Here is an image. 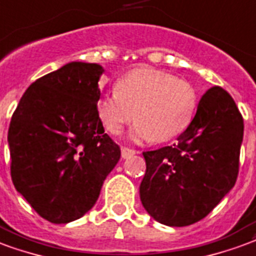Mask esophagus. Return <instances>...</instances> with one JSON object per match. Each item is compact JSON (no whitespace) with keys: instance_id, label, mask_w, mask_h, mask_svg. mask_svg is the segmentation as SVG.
<instances>
[{"instance_id":"obj_1","label":"esophagus","mask_w":256,"mask_h":256,"mask_svg":"<svg viewBox=\"0 0 256 256\" xmlns=\"http://www.w3.org/2000/svg\"><path fill=\"white\" fill-rule=\"evenodd\" d=\"M135 154H138V151H136V150L128 148V147H122V148H121V156L124 158V159L132 156V155H135Z\"/></svg>"}]
</instances>
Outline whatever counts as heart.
Here are the masks:
<instances>
[{
  "instance_id": "b5f03b06",
  "label": "heart",
  "mask_w": 256,
  "mask_h": 256,
  "mask_svg": "<svg viewBox=\"0 0 256 256\" xmlns=\"http://www.w3.org/2000/svg\"><path fill=\"white\" fill-rule=\"evenodd\" d=\"M197 109V93L185 80L164 71L138 68L121 76L116 92L102 96L97 112L112 135L136 118L135 139L162 143L190 126Z\"/></svg>"
}]
</instances>
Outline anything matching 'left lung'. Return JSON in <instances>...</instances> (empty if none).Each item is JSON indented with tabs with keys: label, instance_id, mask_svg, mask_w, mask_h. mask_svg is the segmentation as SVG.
Returning a JSON list of instances; mask_svg holds the SVG:
<instances>
[{
	"label": "left lung",
	"instance_id": "1",
	"mask_svg": "<svg viewBox=\"0 0 256 256\" xmlns=\"http://www.w3.org/2000/svg\"><path fill=\"white\" fill-rule=\"evenodd\" d=\"M244 122L220 86L200 100L197 113L172 146L144 151V209L156 222L186 226L202 220L235 185Z\"/></svg>",
	"mask_w": 256,
	"mask_h": 256
}]
</instances>
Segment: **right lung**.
I'll return each instance as SVG.
<instances>
[{
    "mask_svg": "<svg viewBox=\"0 0 256 256\" xmlns=\"http://www.w3.org/2000/svg\"><path fill=\"white\" fill-rule=\"evenodd\" d=\"M96 63L71 62L34 80L8 130L13 185L36 213L66 224L93 208L121 151L97 112Z\"/></svg>",
    "mask_w": 256,
    "mask_h": 256,
    "instance_id": "add662e5",
    "label": "right lung"
}]
</instances>
